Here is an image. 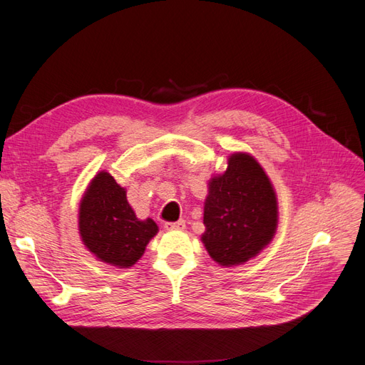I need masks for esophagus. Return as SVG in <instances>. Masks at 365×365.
Instances as JSON below:
<instances>
[{"instance_id":"obj_1","label":"esophagus","mask_w":365,"mask_h":365,"mask_svg":"<svg viewBox=\"0 0 365 365\" xmlns=\"http://www.w3.org/2000/svg\"><path fill=\"white\" fill-rule=\"evenodd\" d=\"M164 228L168 231H172V230H184L185 228V220H176V222H165L164 224Z\"/></svg>"}]
</instances>
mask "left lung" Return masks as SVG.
Returning <instances> with one entry per match:
<instances>
[{
    "instance_id": "left-lung-1",
    "label": "left lung",
    "mask_w": 365,
    "mask_h": 365,
    "mask_svg": "<svg viewBox=\"0 0 365 365\" xmlns=\"http://www.w3.org/2000/svg\"><path fill=\"white\" fill-rule=\"evenodd\" d=\"M202 244L220 267H237L267 248L279 225L274 185L247 152L231 153L227 169L208 180Z\"/></svg>"
}]
</instances>
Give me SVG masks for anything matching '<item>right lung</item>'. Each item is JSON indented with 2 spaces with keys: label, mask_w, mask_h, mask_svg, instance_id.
<instances>
[{
  "label": "right lung",
  "mask_w": 365,
  "mask_h": 365,
  "mask_svg": "<svg viewBox=\"0 0 365 365\" xmlns=\"http://www.w3.org/2000/svg\"><path fill=\"white\" fill-rule=\"evenodd\" d=\"M157 233L158 225L150 217H137L125 187L106 170L97 172L79 204V235L85 248L111 267L130 268Z\"/></svg>",
  "instance_id": "1"
}]
</instances>
